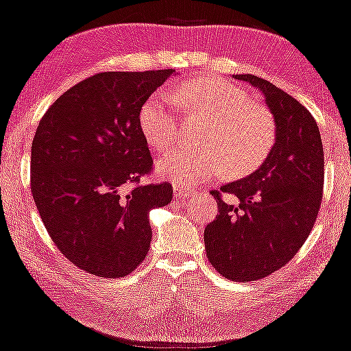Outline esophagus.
I'll return each mask as SVG.
<instances>
[{"label":"esophagus","mask_w":351,"mask_h":351,"mask_svg":"<svg viewBox=\"0 0 351 351\" xmlns=\"http://www.w3.org/2000/svg\"><path fill=\"white\" fill-rule=\"evenodd\" d=\"M173 193H175V196L180 197V199H188V197H191L194 194V189L183 188V186H175Z\"/></svg>","instance_id":"1"}]
</instances>
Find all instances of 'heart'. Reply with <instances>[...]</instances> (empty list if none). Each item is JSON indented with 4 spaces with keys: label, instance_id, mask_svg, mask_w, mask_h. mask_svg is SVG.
Instances as JSON below:
<instances>
[{
    "label": "heart",
    "instance_id": "1",
    "mask_svg": "<svg viewBox=\"0 0 351 351\" xmlns=\"http://www.w3.org/2000/svg\"><path fill=\"white\" fill-rule=\"evenodd\" d=\"M180 95L189 111L208 122L197 138L202 149L170 152L160 160L163 176L194 186L216 178L223 168L229 175H245L267 158L274 141L273 117L247 91L221 78H201L184 84ZM138 125L152 149H170L178 130L170 96L152 95L142 104Z\"/></svg>",
    "mask_w": 351,
    "mask_h": 351
}]
</instances>
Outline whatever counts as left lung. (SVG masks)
Listing matches in <instances>:
<instances>
[{"label": "left lung", "instance_id": "left-lung-1", "mask_svg": "<svg viewBox=\"0 0 351 351\" xmlns=\"http://www.w3.org/2000/svg\"><path fill=\"white\" fill-rule=\"evenodd\" d=\"M265 96L274 143L247 178L213 191L219 214L204 229L206 255L230 281H255L285 267L309 237L324 188L322 138L306 108L255 75H234ZM222 193L238 197L227 205Z\"/></svg>", "mask_w": 351, "mask_h": 351}]
</instances>
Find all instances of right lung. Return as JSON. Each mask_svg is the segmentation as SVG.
Segmentation results:
<instances>
[{
	"mask_svg": "<svg viewBox=\"0 0 351 351\" xmlns=\"http://www.w3.org/2000/svg\"><path fill=\"white\" fill-rule=\"evenodd\" d=\"M173 70L104 71L44 114L31 149V191L65 258L99 278L134 271L149 252V214L171 202L170 183L145 184L154 160L142 104Z\"/></svg>",
	"mask_w": 351,
	"mask_h": 351,
	"instance_id": "1",
	"label": "right lung"
}]
</instances>
